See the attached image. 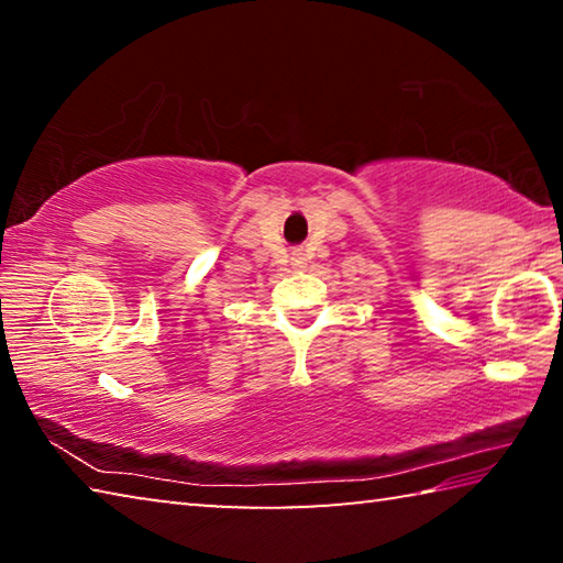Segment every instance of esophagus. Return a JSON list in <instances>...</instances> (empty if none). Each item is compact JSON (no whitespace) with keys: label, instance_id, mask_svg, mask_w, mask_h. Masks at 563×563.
I'll use <instances>...</instances> for the list:
<instances>
[{"label":"esophagus","instance_id":"esophagus-1","mask_svg":"<svg viewBox=\"0 0 563 563\" xmlns=\"http://www.w3.org/2000/svg\"><path fill=\"white\" fill-rule=\"evenodd\" d=\"M302 263V258H300V255H295V265H300Z\"/></svg>","mask_w":563,"mask_h":563}]
</instances>
